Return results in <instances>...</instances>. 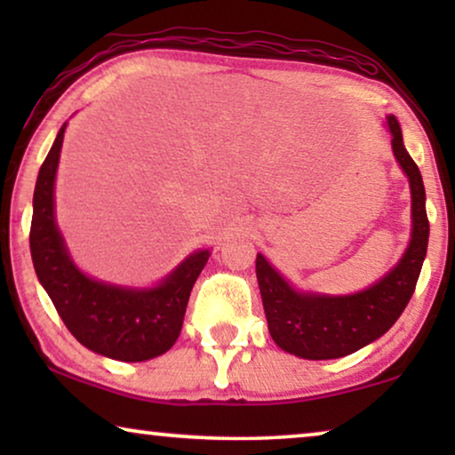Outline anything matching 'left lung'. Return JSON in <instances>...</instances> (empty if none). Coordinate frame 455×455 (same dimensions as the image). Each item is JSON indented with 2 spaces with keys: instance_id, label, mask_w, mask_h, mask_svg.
<instances>
[{
  "instance_id": "1",
  "label": "left lung",
  "mask_w": 455,
  "mask_h": 455,
  "mask_svg": "<svg viewBox=\"0 0 455 455\" xmlns=\"http://www.w3.org/2000/svg\"><path fill=\"white\" fill-rule=\"evenodd\" d=\"M395 159L410 180L412 192V240L400 263L364 291L352 296H315L290 283L257 254V279L267 325L282 350L308 360L341 358L381 338L400 319L419 282L428 244L425 184L419 165L402 140L400 124L387 117Z\"/></svg>"
}]
</instances>
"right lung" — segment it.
<instances>
[{"label": "right lung", "instance_id": "right-lung-1", "mask_svg": "<svg viewBox=\"0 0 455 455\" xmlns=\"http://www.w3.org/2000/svg\"><path fill=\"white\" fill-rule=\"evenodd\" d=\"M66 124L43 161L33 196L30 254L36 277L74 338L103 356L142 363L176 344L196 277L209 251L190 254L164 283L151 290H126L95 282L68 257L53 217V182Z\"/></svg>", "mask_w": 455, "mask_h": 455}]
</instances>
